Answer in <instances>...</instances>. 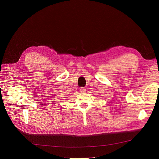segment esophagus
Instances as JSON below:
<instances>
[{
	"label": "esophagus",
	"mask_w": 159,
	"mask_h": 159,
	"mask_svg": "<svg viewBox=\"0 0 159 159\" xmlns=\"http://www.w3.org/2000/svg\"><path fill=\"white\" fill-rule=\"evenodd\" d=\"M80 90L81 93H85V91H86V89L84 88V87H81V88H80Z\"/></svg>",
	"instance_id": "esophagus-1"
}]
</instances>
